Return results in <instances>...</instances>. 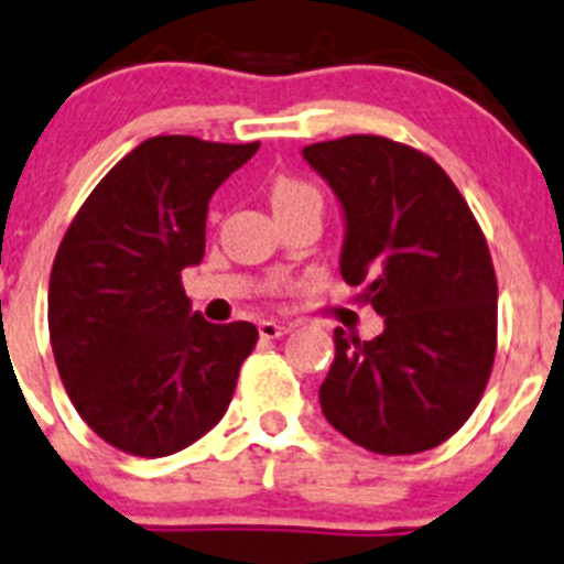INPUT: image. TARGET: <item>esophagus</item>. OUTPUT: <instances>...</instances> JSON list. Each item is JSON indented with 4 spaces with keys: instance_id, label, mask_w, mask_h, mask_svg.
Segmentation results:
<instances>
[{
    "instance_id": "obj_1",
    "label": "esophagus",
    "mask_w": 564,
    "mask_h": 564,
    "mask_svg": "<svg viewBox=\"0 0 564 564\" xmlns=\"http://www.w3.org/2000/svg\"><path fill=\"white\" fill-rule=\"evenodd\" d=\"M288 329H291V326L279 324V321H262V324H260V337H265V340H273V337L288 335Z\"/></svg>"
}]
</instances>
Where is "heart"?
I'll use <instances>...</instances> for the list:
<instances>
[{
  "instance_id": "obj_1",
  "label": "heart",
  "mask_w": 564,
  "mask_h": 564,
  "mask_svg": "<svg viewBox=\"0 0 564 564\" xmlns=\"http://www.w3.org/2000/svg\"><path fill=\"white\" fill-rule=\"evenodd\" d=\"M296 198H318V196H315L313 187L304 185V182L299 180H291V176H282V180L273 182L271 187L273 207H282L288 205V202H296Z\"/></svg>"
}]
</instances>
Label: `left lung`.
I'll return each mask as SVG.
<instances>
[{"label":"left lung","instance_id":"1","mask_svg":"<svg viewBox=\"0 0 564 564\" xmlns=\"http://www.w3.org/2000/svg\"><path fill=\"white\" fill-rule=\"evenodd\" d=\"M302 154L343 207V279L384 318L373 340L335 329L321 410L368 452H429L468 421L496 359L485 235L446 171L417 149L348 135Z\"/></svg>","mask_w":564,"mask_h":564}]
</instances>
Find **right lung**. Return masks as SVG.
Returning <instances> with one entry per match:
<instances>
[{"label":"right lung","instance_id":"1","mask_svg":"<svg viewBox=\"0 0 564 564\" xmlns=\"http://www.w3.org/2000/svg\"><path fill=\"white\" fill-rule=\"evenodd\" d=\"M260 143L158 135L118 160L68 227L50 276V337L83 421L135 457H169L227 412L249 321L191 310L182 271L205 257L207 205Z\"/></svg>","mask_w":564,"mask_h":564}]
</instances>
